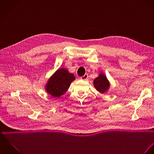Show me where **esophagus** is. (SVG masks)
Masks as SVG:
<instances>
[{
  "instance_id": "34e87169",
  "label": "esophagus",
  "mask_w": 154,
  "mask_h": 154,
  "mask_svg": "<svg viewBox=\"0 0 154 154\" xmlns=\"http://www.w3.org/2000/svg\"><path fill=\"white\" fill-rule=\"evenodd\" d=\"M88 77V74L86 73V74H85L83 76H81L80 78H81V79H82V80H86V79H87Z\"/></svg>"
}]
</instances>
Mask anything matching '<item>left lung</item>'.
<instances>
[{
    "label": "left lung",
    "instance_id": "1",
    "mask_svg": "<svg viewBox=\"0 0 154 154\" xmlns=\"http://www.w3.org/2000/svg\"><path fill=\"white\" fill-rule=\"evenodd\" d=\"M94 85L98 92L104 94L109 89L110 83L104 74L102 73L94 79Z\"/></svg>",
    "mask_w": 154,
    "mask_h": 154
}]
</instances>
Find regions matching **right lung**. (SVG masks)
<instances>
[{
  "instance_id": "right-lung-1",
  "label": "right lung",
  "mask_w": 154,
  "mask_h": 154,
  "mask_svg": "<svg viewBox=\"0 0 154 154\" xmlns=\"http://www.w3.org/2000/svg\"><path fill=\"white\" fill-rule=\"evenodd\" d=\"M75 79L73 74L65 69H59L49 79L45 87L46 91L54 98L60 97L67 91Z\"/></svg>"
}]
</instances>
